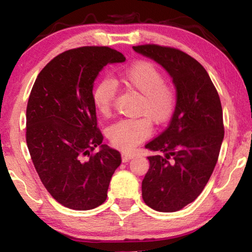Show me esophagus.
Returning <instances> with one entry per match:
<instances>
[{"mask_svg":"<svg viewBox=\"0 0 252 252\" xmlns=\"http://www.w3.org/2000/svg\"><path fill=\"white\" fill-rule=\"evenodd\" d=\"M136 155L135 153H127V152H123L122 153V162H127L131 159H133Z\"/></svg>","mask_w":252,"mask_h":252,"instance_id":"esophagus-1","label":"esophagus"}]
</instances>
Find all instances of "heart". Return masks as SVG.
I'll return each instance as SVG.
<instances>
[{
    "mask_svg": "<svg viewBox=\"0 0 252 252\" xmlns=\"http://www.w3.org/2000/svg\"><path fill=\"white\" fill-rule=\"evenodd\" d=\"M117 81L130 90L141 93L139 113L146 117L123 119L111 126L108 136L114 147L133 150L151 134V121L163 125L173 116L177 97L173 89L164 83L161 72L151 63L139 61L117 73ZM117 87L111 79H102L93 91L92 100L101 116H109Z\"/></svg>",
    "mask_w": 252,
    "mask_h": 252,
    "instance_id": "heart-1",
    "label": "heart"
}]
</instances>
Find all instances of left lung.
<instances>
[{
    "label": "left lung",
    "instance_id": "1",
    "mask_svg": "<svg viewBox=\"0 0 252 252\" xmlns=\"http://www.w3.org/2000/svg\"><path fill=\"white\" fill-rule=\"evenodd\" d=\"M133 50L163 67L176 87L170 125L146 144L164 156L148 157L150 168L142 181L146 204L174 212L198 198L218 161L224 135L220 97L206 69L182 51L156 44Z\"/></svg>",
    "mask_w": 252,
    "mask_h": 252
}]
</instances>
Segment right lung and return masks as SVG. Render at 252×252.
<instances>
[{"mask_svg": "<svg viewBox=\"0 0 252 252\" xmlns=\"http://www.w3.org/2000/svg\"><path fill=\"white\" fill-rule=\"evenodd\" d=\"M125 61L108 46H82L51 60L34 82L27 108L29 152L45 189L66 208L101 206L121 164L120 152L102 144L92 90L106 64ZM96 146L100 151L92 154Z\"/></svg>", "mask_w": 252, "mask_h": 252, "instance_id": "1", "label": "right lung"}]
</instances>
